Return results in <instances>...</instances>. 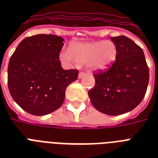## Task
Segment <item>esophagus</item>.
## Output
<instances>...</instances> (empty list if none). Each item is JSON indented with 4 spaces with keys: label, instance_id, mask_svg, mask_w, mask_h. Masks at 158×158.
<instances>
[{
    "label": "esophagus",
    "instance_id": "esophagus-1",
    "mask_svg": "<svg viewBox=\"0 0 158 158\" xmlns=\"http://www.w3.org/2000/svg\"><path fill=\"white\" fill-rule=\"evenodd\" d=\"M85 75H86V74L84 73V72H79V75H78V78H79V79H81V78H83V77L85 76Z\"/></svg>",
    "mask_w": 158,
    "mask_h": 158
}]
</instances>
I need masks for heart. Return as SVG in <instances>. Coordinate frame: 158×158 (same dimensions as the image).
Returning <instances> with one entry per match:
<instances>
[{"label": "heart", "mask_w": 158, "mask_h": 158, "mask_svg": "<svg viewBox=\"0 0 158 158\" xmlns=\"http://www.w3.org/2000/svg\"><path fill=\"white\" fill-rule=\"evenodd\" d=\"M117 56V48L112 41L73 43L69 50L63 48L60 59L67 64H86L91 71H102L113 64Z\"/></svg>", "instance_id": "obj_1"}]
</instances>
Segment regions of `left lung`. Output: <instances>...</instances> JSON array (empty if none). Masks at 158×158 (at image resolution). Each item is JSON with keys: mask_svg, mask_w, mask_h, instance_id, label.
<instances>
[{"mask_svg": "<svg viewBox=\"0 0 158 158\" xmlns=\"http://www.w3.org/2000/svg\"><path fill=\"white\" fill-rule=\"evenodd\" d=\"M117 48L114 64L105 72L94 74L95 86L89 91L92 104L109 115L135 109L147 91L149 69L142 48L125 36L110 38Z\"/></svg>", "mask_w": 158, "mask_h": 158, "instance_id": "obj_1", "label": "left lung"}]
</instances>
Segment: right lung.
<instances>
[{
    "mask_svg": "<svg viewBox=\"0 0 158 158\" xmlns=\"http://www.w3.org/2000/svg\"><path fill=\"white\" fill-rule=\"evenodd\" d=\"M64 41L53 34L28 37L19 44L10 59V94L32 115H48L60 107L67 86L78 79V70L61 67L59 56Z\"/></svg>",
    "mask_w": 158,
    "mask_h": 158,
    "instance_id": "1",
    "label": "right lung"
}]
</instances>
